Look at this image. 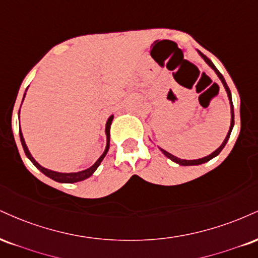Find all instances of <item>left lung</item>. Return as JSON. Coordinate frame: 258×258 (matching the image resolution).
Listing matches in <instances>:
<instances>
[{
    "label": "left lung",
    "mask_w": 258,
    "mask_h": 258,
    "mask_svg": "<svg viewBox=\"0 0 258 258\" xmlns=\"http://www.w3.org/2000/svg\"><path fill=\"white\" fill-rule=\"evenodd\" d=\"M197 52L198 54H200V56L203 58L204 61H206V63L208 64V66H209L210 68H212V70L214 71V72L216 73V76L219 77V79L221 80V83H222V85H223V88H225V90H226V92H227V96H228V99H229V105H231V125H229V130H228V132H227V136H226V138L223 139V142H222V144L220 145V147L216 149L215 151H213L212 154L210 155H208V156H206V157H202V159H197V160H182V159H179V157H176V156H174V155H172V154H169L168 151H166L164 150V149H162V148H160V147H157L161 150V153H162L164 156L166 157H168L169 160H172L173 162H175V163H178V164H180V166H198V164H202V163H206V162H208V161H210L212 159H214V157H216L218 156V155L221 153V150L223 148H225V145H226V143H227V141H228V138H229V136H231V132H232V130H233V126H234V111H233V102H232V95H231V91H229V89H228V86H227V84H226V80H225V78H223L222 77V74L219 72L218 71V68H216L215 66H214V63L212 61L209 60V58H208L206 55L204 54H202V52L200 51V50H197Z\"/></svg>",
    "instance_id": "1"
}]
</instances>
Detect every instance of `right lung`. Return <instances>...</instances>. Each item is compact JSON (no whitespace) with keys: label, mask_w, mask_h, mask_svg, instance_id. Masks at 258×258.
Instances as JSON below:
<instances>
[{"label":"right lung","mask_w":258,"mask_h":258,"mask_svg":"<svg viewBox=\"0 0 258 258\" xmlns=\"http://www.w3.org/2000/svg\"><path fill=\"white\" fill-rule=\"evenodd\" d=\"M25 96H26V92H25V94H24V98H25ZM24 98H23V102H24ZM23 102H21V104H23ZM113 119H114V115H110L109 117H108L107 122H105L104 133H105V138H107V143H105V149H104L103 154H102L101 156L98 157V160L96 161V162L92 164L91 167H89V168H86V169L79 170V172H72V173L56 172V170L48 169V168H45V167H43L42 164H39L35 159H33L32 155H31L29 148H27L26 143H25L23 132H21V128L19 127V135H20L21 145H23L24 151H25V154H26L27 159H29L33 164H35L37 168H38L40 172H42L44 175L49 176V178L52 179V180H55V181H57V182H63V184H73V182L83 181V180L88 179L92 174H94L95 170L98 168V166H99V164H101L102 160L104 159V156L108 153V149H109V142H110V125H111V121H113ZM19 121H20V109H19Z\"/></svg>","instance_id":"right-lung-1"}]
</instances>
